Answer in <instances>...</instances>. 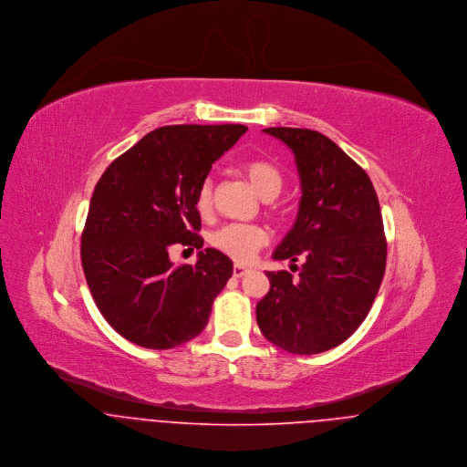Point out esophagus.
<instances>
[{
  "label": "esophagus",
  "instance_id": "esophagus-1",
  "mask_svg": "<svg viewBox=\"0 0 467 467\" xmlns=\"http://www.w3.org/2000/svg\"><path fill=\"white\" fill-rule=\"evenodd\" d=\"M248 271H250L248 267L243 266V265H235V266H234V276L241 278V276H244Z\"/></svg>",
  "mask_w": 467,
  "mask_h": 467
}]
</instances>
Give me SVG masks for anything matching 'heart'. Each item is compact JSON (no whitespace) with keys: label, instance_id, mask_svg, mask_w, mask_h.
<instances>
[{"label":"heart","instance_id":"heart-1","mask_svg":"<svg viewBox=\"0 0 467 467\" xmlns=\"http://www.w3.org/2000/svg\"><path fill=\"white\" fill-rule=\"evenodd\" d=\"M243 174L248 178L252 187L263 196L265 200H273L282 189V174L280 171L266 160H248L241 167ZM194 206L200 215H208L213 208V185L212 180L201 182L200 189L196 192ZM267 243V232L259 224H246V223H230L210 235V244L223 252L224 255L232 257L239 263H248L252 257Z\"/></svg>","mask_w":467,"mask_h":467}]
</instances>
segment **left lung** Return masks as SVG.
<instances>
[{
    "label": "left lung",
    "mask_w": 467,
    "mask_h": 467,
    "mask_svg": "<svg viewBox=\"0 0 467 467\" xmlns=\"http://www.w3.org/2000/svg\"><path fill=\"white\" fill-rule=\"evenodd\" d=\"M265 133L293 150L302 187L296 221L273 259L302 266L298 278L266 271L271 287L257 304V324L291 354H318L343 343L374 304L387 266L381 208L367 172L327 136L298 128Z\"/></svg>",
    "instance_id": "1"
}]
</instances>
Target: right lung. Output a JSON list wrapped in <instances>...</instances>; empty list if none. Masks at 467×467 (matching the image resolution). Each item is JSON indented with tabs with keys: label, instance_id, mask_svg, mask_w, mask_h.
Segmentation results:
<instances>
[{
	"label": "right lung",
	"instance_id": "right-lung-1",
	"mask_svg": "<svg viewBox=\"0 0 467 467\" xmlns=\"http://www.w3.org/2000/svg\"><path fill=\"white\" fill-rule=\"evenodd\" d=\"M246 126H165L145 134L99 180L82 232L80 259L106 322L145 348L178 347L206 327L234 265L219 250L174 266L176 244L202 248L194 206L201 182Z\"/></svg>",
	"mask_w": 467,
	"mask_h": 467
}]
</instances>
